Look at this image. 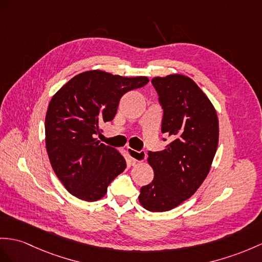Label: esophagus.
<instances>
[{"label": "esophagus", "mask_w": 262, "mask_h": 262, "mask_svg": "<svg viewBox=\"0 0 262 262\" xmlns=\"http://www.w3.org/2000/svg\"><path fill=\"white\" fill-rule=\"evenodd\" d=\"M127 153H129V156L132 159L133 163L142 162V161L145 160V158H146V155H145L144 151H136L133 149L127 148Z\"/></svg>", "instance_id": "obj_1"}]
</instances>
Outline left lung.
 Masks as SVG:
<instances>
[{
	"label": "left lung",
	"instance_id": "8db88e82",
	"mask_svg": "<svg viewBox=\"0 0 262 262\" xmlns=\"http://www.w3.org/2000/svg\"><path fill=\"white\" fill-rule=\"evenodd\" d=\"M151 83L163 110L161 132L171 142L163 151L148 152L155 178L140 189L139 201L149 211L163 212L189 199L205 181L218 148L219 123L211 102L188 76H158Z\"/></svg>",
	"mask_w": 262,
	"mask_h": 262
}]
</instances>
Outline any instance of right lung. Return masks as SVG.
<instances>
[{
    "label": "right lung",
    "instance_id": "1",
    "mask_svg": "<svg viewBox=\"0 0 262 262\" xmlns=\"http://www.w3.org/2000/svg\"><path fill=\"white\" fill-rule=\"evenodd\" d=\"M148 82L146 76L124 78L94 70L75 75L55 93L46 117L47 151L70 193L97 201L124 171L123 156L97 136L100 124L116 117L122 95Z\"/></svg>",
    "mask_w": 262,
    "mask_h": 262
}]
</instances>
